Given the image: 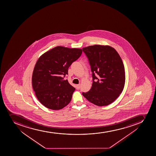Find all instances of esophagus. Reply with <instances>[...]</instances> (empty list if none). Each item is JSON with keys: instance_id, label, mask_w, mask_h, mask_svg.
<instances>
[{"instance_id": "esophagus-1", "label": "esophagus", "mask_w": 156, "mask_h": 156, "mask_svg": "<svg viewBox=\"0 0 156 156\" xmlns=\"http://www.w3.org/2000/svg\"><path fill=\"white\" fill-rule=\"evenodd\" d=\"M80 84H77L76 85V88H77V90H79L80 88Z\"/></svg>"}]
</instances>
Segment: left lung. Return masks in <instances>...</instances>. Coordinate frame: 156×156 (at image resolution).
Listing matches in <instances>:
<instances>
[{
	"instance_id": "1",
	"label": "left lung",
	"mask_w": 156,
	"mask_h": 156,
	"mask_svg": "<svg viewBox=\"0 0 156 156\" xmlns=\"http://www.w3.org/2000/svg\"><path fill=\"white\" fill-rule=\"evenodd\" d=\"M82 50L89 60L93 79L91 89L82 95L94 105H109L119 97L125 86L122 58L114 48L108 45H94Z\"/></svg>"
}]
</instances>
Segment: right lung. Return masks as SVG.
Listing matches in <instances>:
<instances>
[{"label": "right lung", "mask_w": 156, "mask_h": 156, "mask_svg": "<svg viewBox=\"0 0 156 156\" xmlns=\"http://www.w3.org/2000/svg\"><path fill=\"white\" fill-rule=\"evenodd\" d=\"M82 52L81 49L57 46L39 57L33 71L32 85L38 100L46 108L60 110L71 102L75 88L63 78Z\"/></svg>", "instance_id": "right-lung-1"}]
</instances>
